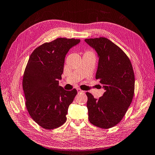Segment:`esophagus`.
Listing matches in <instances>:
<instances>
[{"mask_svg":"<svg viewBox=\"0 0 155 155\" xmlns=\"http://www.w3.org/2000/svg\"><path fill=\"white\" fill-rule=\"evenodd\" d=\"M77 91H78V93H84V91L81 90L80 88H77Z\"/></svg>","mask_w":155,"mask_h":155,"instance_id":"obj_1","label":"esophagus"}]
</instances>
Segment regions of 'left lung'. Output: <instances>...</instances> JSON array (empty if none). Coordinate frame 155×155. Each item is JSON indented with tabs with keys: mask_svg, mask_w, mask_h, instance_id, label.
I'll return each instance as SVG.
<instances>
[{
	"mask_svg": "<svg viewBox=\"0 0 155 155\" xmlns=\"http://www.w3.org/2000/svg\"><path fill=\"white\" fill-rule=\"evenodd\" d=\"M99 56L96 79L105 92L99 99L89 92L87 108L88 119L94 125L110 129L124 117L134 94V73L125 53L108 39L90 38L84 40Z\"/></svg>",
	"mask_w": 155,
	"mask_h": 155,
	"instance_id": "obj_1",
	"label": "left lung"
}]
</instances>
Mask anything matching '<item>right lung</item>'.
I'll list each match as a JSON object with an SVG mask.
<instances>
[{
    "label": "right lung",
    "instance_id": "right-lung-1",
    "mask_svg": "<svg viewBox=\"0 0 155 155\" xmlns=\"http://www.w3.org/2000/svg\"><path fill=\"white\" fill-rule=\"evenodd\" d=\"M80 39L57 38L45 43L30 56L23 74L25 104L30 117L43 129L52 130L67 120L69 106L77 94L58 86L65 57Z\"/></svg>",
    "mask_w": 155,
    "mask_h": 155
}]
</instances>
